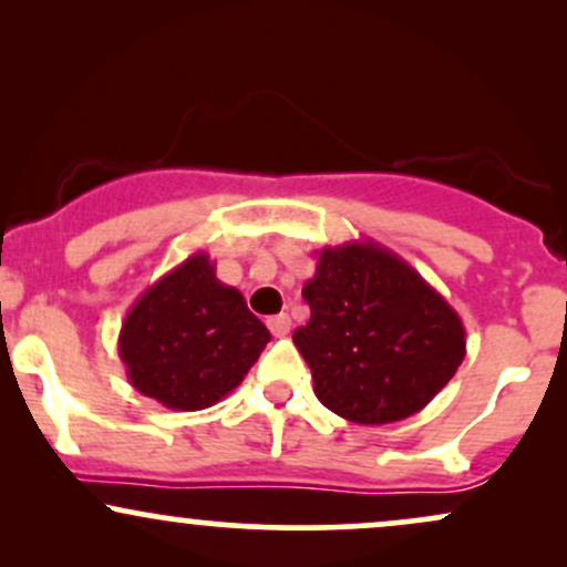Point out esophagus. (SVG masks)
<instances>
[{
	"instance_id": "34e87169",
	"label": "esophagus",
	"mask_w": 567,
	"mask_h": 567,
	"mask_svg": "<svg viewBox=\"0 0 567 567\" xmlns=\"http://www.w3.org/2000/svg\"><path fill=\"white\" fill-rule=\"evenodd\" d=\"M266 324H269L271 336H275V338H285V336L290 333V317L288 315L269 317V320H266Z\"/></svg>"
}]
</instances>
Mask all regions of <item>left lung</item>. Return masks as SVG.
I'll return each instance as SVG.
<instances>
[{
	"instance_id": "1",
	"label": "left lung",
	"mask_w": 567,
	"mask_h": 567,
	"mask_svg": "<svg viewBox=\"0 0 567 567\" xmlns=\"http://www.w3.org/2000/svg\"><path fill=\"white\" fill-rule=\"evenodd\" d=\"M311 315L292 333L324 408L362 426L424 410L466 357L458 311L373 239L317 252L303 285Z\"/></svg>"
}]
</instances>
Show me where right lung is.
Instances as JSON below:
<instances>
[{
	"instance_id": "obj_1",
	"label": "right lung",
	"mask_w": 567,
	"mask_h": 567,
	"mask_svg": "<svg viewBox=\"0 0 567 567\" xmlns=\"http://www.w3.org/2000/svg\"><path fill=\"white\" fill-rule=\"evenodd\" d=\"M269 341L243 292L220 282L199 250L141 292L116 347L133 389L192 413L234 392Z\"/></svg>"
}]
</instances>
